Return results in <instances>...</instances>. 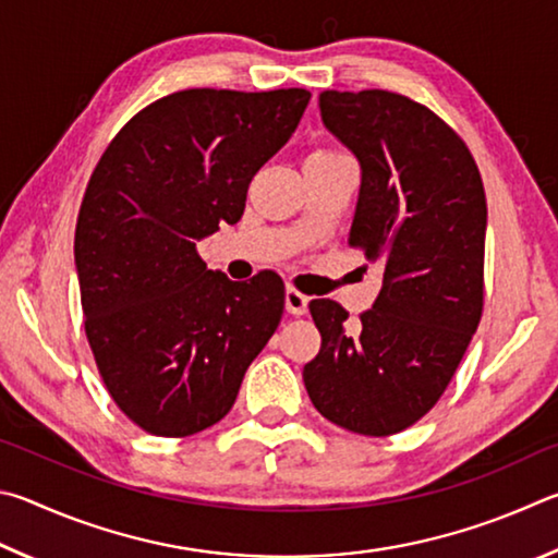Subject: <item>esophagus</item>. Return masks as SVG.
<instances>
[{"instance_id":"1","label":"esophagus","mask_w":558,"mask_h":558,"mask_svg":"<svg viewBox=\"0 0 558 558\" xmlns=\"http://www.w3.org/2000/svg\"><path fill=\"white\" fill-rule=\"evenodd\" d=\"M284 306L291 316H304L308 311V299L301 294L299 289L294 287H287V294H284Z\"/></svg>"}]
</instances>
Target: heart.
Returning a JSON list of instances; mask_svg holds the SVG:
<instances>
[{"mask_svg": "<svg viewBox=\"0 0 558 558\" xmlns=\"http://www.w3.org/2000/svg\"><path fill=\"white\" fill-rule=\"evenodd\" d=\"M324 154H328V151H324Z\"/></svg>", "mask_w": 558, "mask_h": 558, "instance_id": "obj_1", "label": "heart"}]
</instances>
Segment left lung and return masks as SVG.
<instances>
[{
  "mask_svg": "<svg viewBox=\"0 0 558 558\" xmlns=\"http://www.w3.org/2000/svg\"><path fill=\"white\" fill-rule=\"evenodd\" d=\"M318 105L360 161L348 242L383 267V289L350 328L336 301H311L320 350L304 385L328 422L392 436L441 399L481 324L483 179L461 136L404 95L324 90Z\"/></svg>",
  "mask_w": 558,
  "mask_h": 558,
  "instance_id": "left-lung-1",
  "label": "left lung"
}]
</instances>
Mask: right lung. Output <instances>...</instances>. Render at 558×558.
I'll return each mask as SVG.
<instances>
[{"mask_svg":"<svg viewBox=\"0 0 558 558\" xmlns=\"http://www.w3.org/2000/svg\"><path fill=\"white\" fill-rule=\"evenodd\" d=\"M308 90L193 87L126 122L75 225L85 336L114 404L154 436L218 424L284 314V281H230L195 242L234 225L250 181L301 122Z\"/></svg>","mask_w":558,"mask_h":558,"instance_id":"add662e5","label":"right lung"}]
</instances>
